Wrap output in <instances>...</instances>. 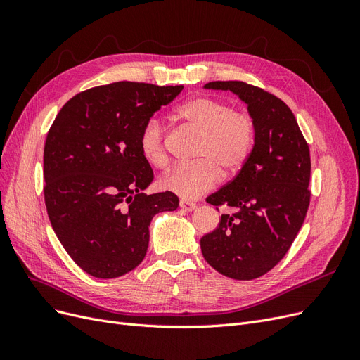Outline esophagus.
I'll list each match as a JSON object with an SVG mask.
<instances>
[{
  "label": "esophagus",
  "instance_id": "1",
  "mask_svg": "<svg viewBox=\"0 0 360 360\" xmlns=\"http://www.w3.org/2000/svg\"><path fill=\"white\" fill-rule=\"evenodd\" d=\"M180 209H181V210H184V212H192V210L197 209V204H195V202H191V201H184V200H181V201H180Z\"/></svg>",
  "mask_w": 360,
  "mask_h": 360
}]
</instances>
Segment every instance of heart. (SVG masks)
Masks as SVG:
<instances>
[{"label": "heart", "mask_w": 360, "mask_h": 360, "mask_svg": "<svg viewBox=\"0 0 360 360\" xmlns=\"http://www.w3.org/2000/svg\"><path fill=\"white\" fill-rule=\"evenodd\" d=\"M176 115L202 135L198 162L177 165L159 181L160 188L184 200L200 198L225 177H233L248 162L255 144V124L249 114L213 97L198 96L183 102ZM143 158L155 168L168 163L165 126L156 117L147 120L139 134Z\"/></svg>", "instance_id": "b5f03b06"}]
</instances>
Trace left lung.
I'll use <instances>...</instances> for the list:
<instances>
[{
  "label": "left lung",
  "instance_id": "1",
  "mask_svg": "<svg viewBox=\"0 0 360 360\" xmlns=\"http://www.w3.org/2000/svg\"><path fill=\"white\" fill-rule=\"evenodd\" d=\"M209 90L234 93L248 105L255 144L245 167L207 202L236 209L222 214L216 230L201 237L207 263L219 274L250 281L284 258L307 216L311 158L290 108L258 86L242 81H214Z\"/></svg>",
  "mask_w": 360,
  "mask_h": 360
}]
</instances>
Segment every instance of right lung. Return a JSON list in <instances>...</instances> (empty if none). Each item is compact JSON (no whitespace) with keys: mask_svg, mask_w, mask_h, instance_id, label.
Returning a JSON list of instances; mask_svg holds the SVG:
<instances>
[{"mask_svg":"<svg viewBox=\"0 0 360 360\" xmlns=\"http://www.w3.org/2000/svg\"><path fill=\"white\" fill-rule=\"evenodd\" d=\"M181 90L129 81L94 86L53 120L43 151L48 216L66 252L94 278L134 270L147 254L153 216L179 207L172 192L144 193L155 177L139 134Z\"/></svg>","mask_w":360,"mask_h":360,"instance_id":"right-lung-1","label":"right lung"}]
</instances>
